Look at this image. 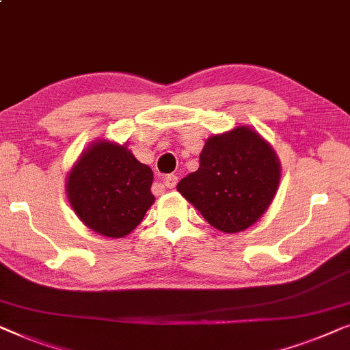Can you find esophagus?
Here are the masks:
<instances>
[{
  "label": "esophagus",
  "instance_id": "obj_1",
  "mask_svg": "<svg viewBox=\"0 0 350 350\" xmlns=\"http://www.w3.org/2000/svg\"><path fill=\"white\" fill-rule=\"evenodd\" d=\"M176 184H177V176H176V174H168V176H165V179H163V185L166 187V189H174Z\"/></svg>",
  "mask_w": 350,
  "mask_h": 350
}]
</instances>
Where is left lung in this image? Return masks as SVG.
Returning <instances> with one entry per match:
<instances>
[{
    "instance_id": "left-lung-1",
    "label": "left lung",
    "mask_w": 350,
    "mask_h": 350,
    "mask_svg": "<svg viewBox=\"0 0 350 350\" xmlns=\"http://www.w3.org/2000/svg\"><path fill=\"white\" fill-rule=\"evenodd\" d=\"M280 166L257 131L238 126L206 141L200 168L177 191L224 233H238L262 217L278 190Z\"/></svg>"
}]
</instances>
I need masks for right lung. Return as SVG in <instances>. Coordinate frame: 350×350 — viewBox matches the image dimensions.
Returning <instances> with one entry per match:
<instances>
[{
  "label": "right lung",
  "instance_id": "add662e5",
  "mask_svg": "<svg viewBox=\"0 0 350 350\" xmlns=\"http://www.w3.org/2000/svg\"><path fill=\"white\" fill-rule=\"evenodd\" d=\"M154 173L114 142L98 141L68 176L66 193L77 217L96 233L124 238L144 219L155 198Z\"/></svg>",
  "mask_w": 350,
  "mask_h": 350
}]
</instances>
